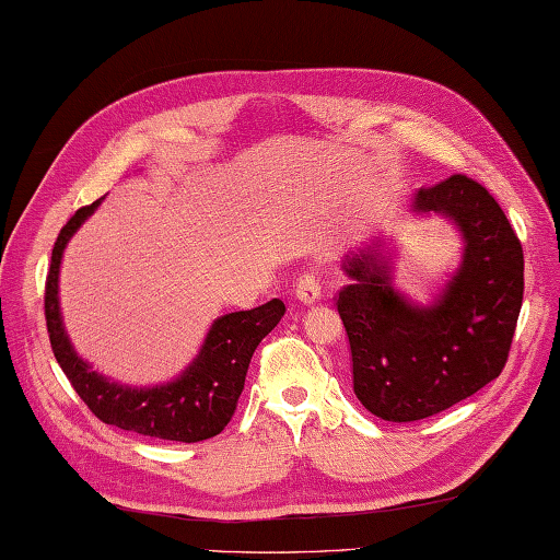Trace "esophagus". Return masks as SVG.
Here are the masks:
<instances>
[{
  "mask_svg": "<svg viewBox=\"0 0 560 560\" xmlns=\"http://www.w3.org/2000/svg\"><path fill=\"white\" fill-rule=\"evenodd\" d=\"M295 295H298L300 303H305V305L319 303V300H322V283H319V275H317V271L310 269L307 275H303V277L298 279V283H295Z\"/></svg>",
  "mask_w": 560,
  "mask_h": 560,
  "instance_id": "esophagus-1",
  "label": "esophagus"
}]
</instances>
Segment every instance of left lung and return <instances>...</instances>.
Returning <instances> with one entry per match:
<instances>
[{
    "mask_svg": "<svg viewBox=\"0 0 560 560\" xmlns=\"http://www.w3.org/2000/svg\"><path fill=\"white\" fill-rule=\"evenodd\" d=\"M413 214H440L464 238L450 281L419 305L393 285L383 241L346 255L352 279L338 314L360 402L383 421H421L494 381L509 360L523 305V248L490 191L452 175L413 196Z\"/></svg>",
    "mask_w": 560,
    "mask_h": 560,
    "instance_id": "1",
    "label": "left lung"
}]
</instances>
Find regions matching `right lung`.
Instances as JSON below:
<instances>
[{"instance_id": "obj_1", "label": "right lung", "mask_w": 560, "mask_h": 560, "mask_svg": "<svg viewBox=\"0 0 560 560\" xmlns=\"http://www.w3.org/2000/svg\"><path fill=\"white\" fill-rule=\"evenodd\" d=\"M102 200L98 198L92 206L80 208L61 229L51 250L45 317L56 362L61 364L70 385L98 421L175 442H200L220 435L234 417L255 348L281 322L285 305L275 298L255 310L232 312L214 319L196 360L170 383L132 388L106 378L75 352L66 334L59 305L63 250Z\"/></svg>"}]
</instances>
